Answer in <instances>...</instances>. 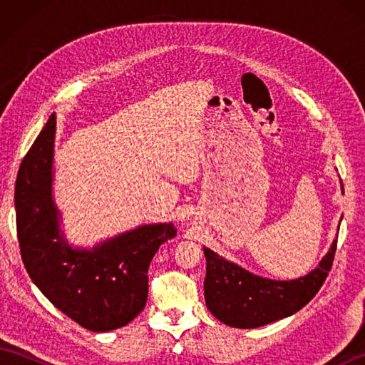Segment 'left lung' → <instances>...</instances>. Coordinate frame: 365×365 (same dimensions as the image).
I'll list each match as a JSON object with an SVG mask.
<instances>
[{
  "instance_id": "8db88e82",
  "label": "left lung",
  "mask_w": 365,
  "mask_h": 365,
  "mask_svg": "<svg viewBox=\"0 0 365 365\" xmlns=\"http://www.w3.org/2000/svg\"><path fill=\"white\" fill-rule=\"evenodd\" d=\"M336 247L337 242L332 243L319 267L293 281H271L251 274L204 247L207 260L204 294L208 311L229 327L243 329L290 317L322 289L332 268Z\"/></svg>"
}]
</instances>
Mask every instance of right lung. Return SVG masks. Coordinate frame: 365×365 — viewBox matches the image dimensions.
Returning a JSON list of instances; mask_svg holds the SVG:
<instances>
[{
  "mask_svg": "<svg viewBox=\"0 0 365 365\" xmlns=\"http://www.w3.org/2000/svg\"><path fill=\"white\" fill-rule=\"evenodd\" d=\"M54 131L56 118L51 114L15 182L21 259L53 306L80 327L94 332L118 329L144 309L150 262L177 230L173 224H149L92 251L72 250L59 235V213L51 197Z\"/></svg>",
  "mask_w": 365,
  "mask_h": 365,
  "instance_id": "1",
  "label": "right lung"
}]
</instances>
